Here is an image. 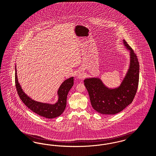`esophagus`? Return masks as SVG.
<instances>
[{"label": "esophagus", "instance_id": "obj_1", "mask_svg": "<svg viewBox=\"0 0 156 156\" xmlns=\"http://www.w3.org/2000/svg\"><path fill=\"white\" fill-rule=\"evenodd\" d=\"M77 76L79 79H83L85 77V75L82 71H80L77 73Z\"/></svg>", "mask_w": 156, "mask_h": 156}]
</instances>
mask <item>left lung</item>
<instances>
[{"mask_svg": "<svg viewBox=\"0 0 156 156\" xmlns=\"http://www.w3.org/2000/svg\"><path fill=\"white\" fill-rule=\"evenodd\" d=\"M130 51V66L128 73L119 88L109 89L99 78L85 79L84 85L88 92L92 107L102 114H115L124 110L133 101L139 82L140 65L137 55L123 40Z\"/></svg>", "mask_w": 156, "mask_h": 156, "instance_id": "obj_1", "label": "left lung"}]
</instances>
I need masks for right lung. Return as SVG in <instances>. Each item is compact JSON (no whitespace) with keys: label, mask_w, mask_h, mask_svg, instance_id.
<instances>
[{"label":"right lung","mask_w":156,"mask_h":156,"mask_svg":"<svg viewBox=\"0 0 156 156\" xmlns=\"http://www.w3.org/2000/svg\"><path fill=\"white\" fill-rule=\"evenodd\" d=\"M73 85V77L66 80L62 83L58 91V95L59 96L58 100L55 104L51 105L37 102L30 98L23 91L18 83L16 68L15 67V85L20 100L34 112L47 119H54L62 114L66 105L67 95Z\"/></svg>","instance_id":"obj_1"}]
</instances>
